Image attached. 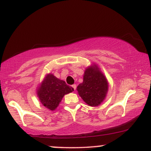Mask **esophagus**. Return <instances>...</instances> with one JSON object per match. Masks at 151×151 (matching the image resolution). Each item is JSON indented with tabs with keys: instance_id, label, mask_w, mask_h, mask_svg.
<instances>
[{
	"instance_id": "1",
	"label": "esophagus",
	"mask_w": 151,
	"mask_h": 151,
	"mask_svg": "<svg viewBox=\"0 0 151 151\" xmlns=\"http://www.w3.org/2000/svg\"><path fill=\"white\" fill-rule=\"evenodd\" d=\"M72 87L73 88V89L74 90V91H75V89H76V88H77V86H76V84H73V85L72 86Z\"/></svg>"
}]
</instances>
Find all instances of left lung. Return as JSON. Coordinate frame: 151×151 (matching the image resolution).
Listing matches in <instances>:
<instances>
[{"label": "left lung", "mask_w": 151, "mask_h": 151, "mask_svg": "<svg viewBox=\"0 0 151 151\" xmlns=\"http://www.w3.org/2000/svg\"><path fill=\"white\" fill-rule=\"evenodd\" d=\"M77 90L86 104L90 106H97L106 99L109 82L99 66L93 63L84 71L83 82L78 85Z\"/></svg>", "instance_id": "1"}]
</instances>
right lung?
Segmentation results:
<instances>
[{
	"label": "right lung",
	"mask_w": 151,
	"mask_h": 151,
	"mask_svg": "<svg viewBox=\"0 0 151 151\" xmlns=\"http://www.w3.org/2000/svg\"><path fill=\"white\" fill-rule=\"evenodd\" d=\"M73 88L65 81L57 78L54 74H46L37 89V95L41 104L49 110H55L65 94L72 92Z\"/></svg>",
	"instance_id": "1"
}]
</instances>
